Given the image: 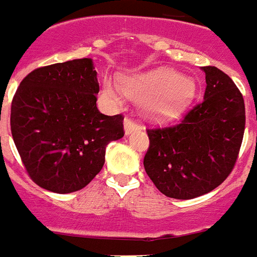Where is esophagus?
Wrapping results in <instances>:
<instances>
[{"label": "esophagus", "instance_id": "esophagus-1", "mask_svg": "<svg viewBox=\"0 0 257 257\" xmlns=\"http://www.w3.org/2000/svg\"><path fill=\"white\" fill-rule=\"evenodd\" d=\"M138 128H139V124L136 123L134 119H131V118H126V119H124V133H126V135L134 133V131L138 130Z\"/></svg>", "mask_w": 257, "mask_h": 257}]
</instances>
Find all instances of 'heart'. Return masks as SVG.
I'll return each instance as SVG.
<instances>
[{"instance_id":"obj_1","label":"heart","mask_w":257,"mask_h":257,"mask_svg":"<svg viewBox=\"0 0 257 257\" xmlns=\"http://www.w3.org/2000/svg\"><path fill=\"white\" fill-rule=\"evenodd\" d=\"M194 90L192 79L166 68L123 77L119 85L109 78L103 82V95L109 101H121L124 92L135 99H145L147 110L156 115L176 113L192 99Z\"/></svg>"}]
</instances>
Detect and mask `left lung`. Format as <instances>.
Returning <instances> with one entry per match:
<instances>
[{
    "label": "left lung",
    "instance_id": "8db88e82",
    "mask_svg": "<svg viewBox=\"0 0 257 257\" xmlns=\"http://www.w3.org/2000/svg\"><path fill=\"white\" fill-rule=\"evenodd\" d=\"M203 100L179 123L147 128L144 169L162 194L192 199L217 188L238 160L246 110L239 88L219 68L207 65Z\"/></svg>",
    "mask_w": 257,
    "mask_h": 257
}]
</instances>
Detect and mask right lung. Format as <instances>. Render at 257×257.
<instances>
[{"label":"right lung","instance_id":"add662e5","mask_svg":"<svg viewBox=\"0 0 257 257\" xmlns=\"http://www.w3.org/2000/svg\"><path fill=\"white\" fill-rule=\"evenodd\" d=\"M91 59L32 70L11 103V135L29 178L54 193L82 189L105 162L106 145L124 135L123 115H105Z\"/></svg>","mask_w":257,"mask_h":257}]
</instances>
